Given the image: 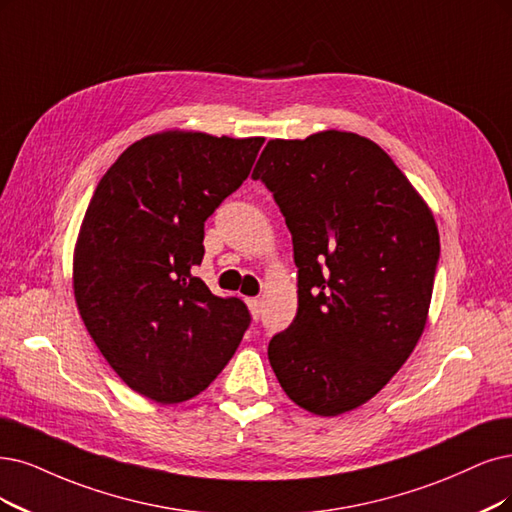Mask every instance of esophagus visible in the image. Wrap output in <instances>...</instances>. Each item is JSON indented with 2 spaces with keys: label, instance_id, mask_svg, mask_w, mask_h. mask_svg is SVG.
Masks as SVG:
<instances>
[{
  "label": "esophagus",
  "instance_id": "obj_1",
  "mask_svg": "<svg viewBox=\"0 0 512 512\" xmlns=\"http://www.w3.org/2000/svg\"><path fill=\"white\" fill-rule=\"evenodd\" d=\"M246 304H249V310H251L253 318L257 320L261 316V299L259 297H249V299H246Z\"/></svg>",
  "mask_w": 512,
  "mask_h": 512
}]
</instances>
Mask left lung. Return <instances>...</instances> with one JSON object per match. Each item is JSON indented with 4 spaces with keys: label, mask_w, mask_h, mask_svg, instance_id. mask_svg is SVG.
Returning a JSON list of instances; mask_svg holds the SVG:
<instances>
[{
    "label": "left lung",
    "mask_w": 512,
    "mask_h": 512,
    "mask_svg": "<svg viewBox=\"0 0 512 512\" xmlns=\"http://www.w3.org/2000/svg\"><path fill=\"white\" fill-rule=\"evenodd\" d=\"M293 236L297 314L268 358L314 415L361 407L403 367L426 327L439 230L386 151L354 132L272 139L255 164Z\"/></svg>",
    "instance_id": "obj_1"
}]
</instances>
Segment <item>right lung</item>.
Masks as SVG:
<instances>
[{"instance_id":"obj_1","label":"right lung","mask_w":512,"mask_h":512,"mask_svg":"<svg viewBox=\"0 0 512 512\" xmlns=\"http://www.w3.org/2000/svg\"><path fill=\"white\" fill-rule=\"evenodd\" d=\"M263 137L166 130L132 143L86 208L73 253L84 325L124 384L175 405L208 388L251 314L194 276L204 221L249 177Z\"/></svg>"}]
</instances>
